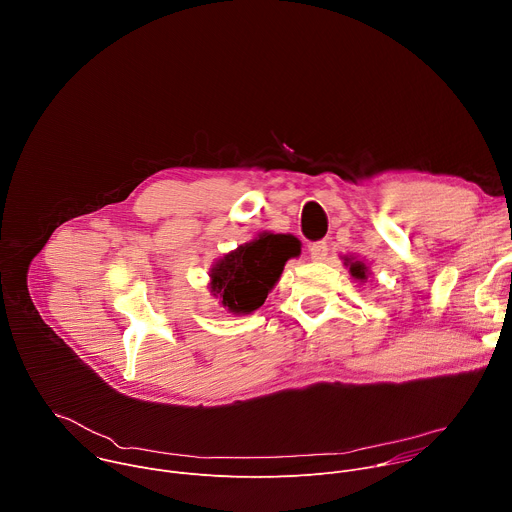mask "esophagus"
<instances>
[{"instance_id": "obj_1", "label": "esophagus", "mask_w": 512, "mask_h": 512, "mask_svg": "<svg viewBox=\"0 0 512 512\" xmlns=\"http://www.w3.org/2000/svg\"><path fill=\"white\" fill-rule=\"evenodd\" d=\"M308 251H310L312 261H324L328 255V245H326V241H316L308 247Z\"/></svg>"}]
</instances>
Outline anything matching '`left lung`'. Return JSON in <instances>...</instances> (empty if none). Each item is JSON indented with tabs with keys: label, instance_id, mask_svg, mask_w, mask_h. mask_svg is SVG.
Wrapping results in <instances>:
<instances>
[{
	"label": "left lung",
	"instance_id": "obj_1",
	"mask_svg": "<svg viewBox=\"0 0 512 512\" xmlns=\"http://www.w3.org/2000/svg\"><path fill=\"white\" fill-rule=\"evenodd\" d=\"M344 259V265L348 267V273L352 275V279H356V281H360V283H364V281H367L369 279V265L367 263H364V261H358L356 257H348V255H344L342 257Z\"/></svg>",
	"mask_w": 512,
	"mask_h": 512
}]
</instances>
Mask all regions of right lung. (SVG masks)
<instances>
[{"label": "right lung", "instance_id": "1", "mask_svg": "<svg viewBox=\"0 0 512 512\" xmlns=\"http://www.w3.org/2000/svg\"><path fill=\"white\" fill-rule=\"evenodd\" d=\"M300 253L302 243L294 235L263 231L212 263L208 271L210 296L229 314H251L263 306L285 263Z\"/></svg>", "mask_w": 512, "mask_h": 512}]
</instances>
